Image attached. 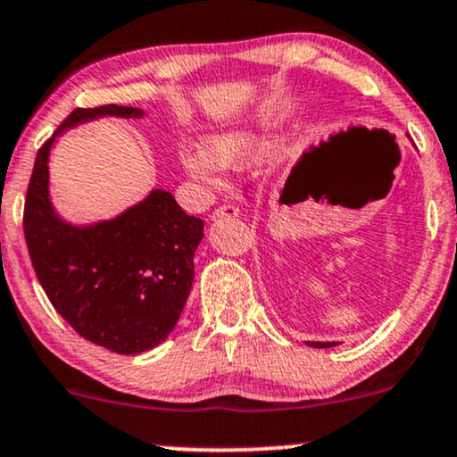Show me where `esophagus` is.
Listing matches in <instances>:
<instances>
[{"label":"esophagus","instance_id":"1","mask_svg":"<svg viewBox=\"0 0 457 457\" xmlns=\"http://www.w3.org/2000/svg\"><path fill=\"white\" fill-rule=\"evenodd\" d=\"M228 217H238V208L232 206V204H223L212 212L214 221H219V219H228Z\"/></svg>","mask_w":457,"mask_h":457}]
</instances>
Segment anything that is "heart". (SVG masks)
Returning a JSON list of instances; mask_svg holds the SVG:
<instances>
[{
    "mask_svg": "<svg viewBox=\"0 0 457 457\" xmlns=\"http://www.w3.org/2000/svg\"><path fill=\"white\" fill-rule=\"evenodd\" d=\"M268 142L263 136L251 131H223L214 134L204 145H194L183 151V168L195 180L214 185L219 180L221 166L225 168H246L260 163L268 155Z\"/></svg>",
    "mask_w": 457,
    "mask_h": 457,
    "instance_id": "1",
    "label": "heart"
}]
</instances>
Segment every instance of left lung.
Returning a JSON list of instances; mask_svg holds the SVG:
<instances>
[{"instance_id":"1","label":"left lung","mask_w":457,"mask_h":457,"mask_svg":"<svg viewBox=\"0 0 457 457\" xmlns=\"http://www.w3.org/2000/svg\"><path fill=\"white\" fill-rule=\"evenodd\" d=\"M306 345H309V347H315V349H329V347H337V343H334V340H332V343H319V340L315 343V340H306Z\"/></svg>"}]
</instances>
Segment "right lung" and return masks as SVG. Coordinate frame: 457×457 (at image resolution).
Listing matches in <instances>:
<instances>
[{
    "label": "right lung",
    "instance_id": "add662e5",
    "mask_svg": "<svg viewBox=\"0 0 457 457\" xmlns=\"http://www.w3.org/2000/svg\"><path fill=\"white\" fill-rule=\"evenodd\" d=\"M140 119L145 110L76 108L37 151L25 200V240L42 289L82 338L120 355L157 347L172 332L194 285L204 223L166 189L112 219L71 223L51 200L48 159L59 136L102 119Z\"/></svg>",
    "mask_w": 457,
    "mask_h": 457
}]
</instances>
